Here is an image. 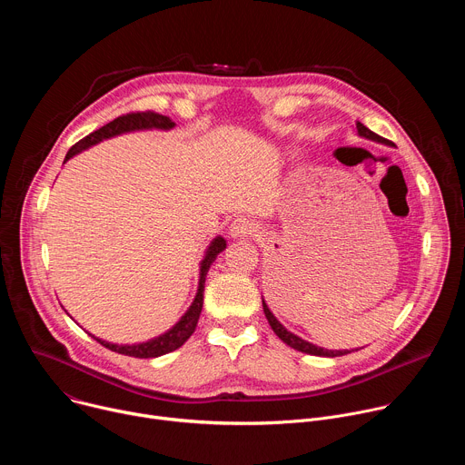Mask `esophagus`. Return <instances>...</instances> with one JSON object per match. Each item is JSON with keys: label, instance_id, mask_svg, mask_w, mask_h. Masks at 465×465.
<instances>
[{"label": "esophagus", "instance_id": "esophagus-1", "mask_svg": "<svg viewBox=\"0 0 465 465\" xmlns=\"http://www.w3.org/2000/svg\"><path fill=\"white\" fill-rule=\"evenodd\" d=\"M257 224L246 217H237L232 226H230V233L232 237H252L257 232Z\"/></svg>", "mask_w": 465, "mask_h": 465}]
</instances>
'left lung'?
Listing matches in <instances>:
<instances>
[{"instance_id": "left-lung-1", "label": "left lung", "mask_w": 465, "mask_h": 465, "mask_svg": "<svg viewBox=\"0 0 465 465\" xmlns=\"http://www.w3.org/2000/svg\"><path fill=\"white\" fill-rule=\"evenodd\" d=\"M357 130H359V134L361 136H364V138H370V140H375V142H381V143H388V140H384V138H381L379 134H375V132H371L370 128H366L361 121H357ZM262 311H264V316H267V320H269V323H271V327L274 329V333L287 344V346H291V348H294V350H298V351H302V353H309V355H318V357H341V355H346V353H350V351H333V350H323V348H318V346H314V344H309V342H305V341H302L300 337H296V335H292L291 331H287L278 320H276V316L271 312V309L267 307V303L262 302Z\"/></svg>"}]
</instances>
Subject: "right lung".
I'll return each instance as SVG.
<instances>
[{
	"instance_id": "1",
	"label": "right lung",
	"mask_w": 465,
	"mask_h": 465,
	"mask_svg": "<svg viewBox=\"0 0 465 465\" xmlns=\"http://www.w3.org/2000/svg\"><path fill=\"white\" fill-rule=\"evenodd\" d=\"M174 123L171 117L162 115L158 112L153 110H145V112H130V114H123L119 117H115L114 121L106 123L104 126H101L99 130H94L92 134H88L86 138H83L81 142H77L68 154H65V160H70L74 154L88 149L90 145L99 143L104 138H112L115 134H121V132H130V130H140V128H173ZM64 160V162H65ZM226 248V241L223 237H217L212 246L208 248V255L203 261V269H201V282H198V292L196 298L193 302V305L189 307V311L182 316V320L171 329L167 331L165 335L145 342V344H136V346H117V344H110L104 341L95 339L97 342H101L104 348H108L110 351L121 353V355H128V357H136V359H153V357H160L165 355L169 351L178 350L180 346L185 344V341L194 333L196 323H198V316H201L203 311V303H204V283H206V274L210 271V264L215 261L217 253H221Z\"/></svg>"
}]
</instances>
